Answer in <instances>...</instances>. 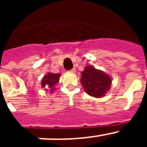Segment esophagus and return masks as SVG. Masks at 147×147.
<instances>
[{
  "instance_id": "34e87169",
  "label": "esophagus",
  "mask_w": 147,
  "mask_h": 147,
  "mask_svg": "<svg viewBox=\"0 0 147 147\" xmlns=\"http://www.w3.org/2000/svg\"><path fill=\"white\" fill-rule=\"evenodd\" d=\"M75 71H76V69H75L74 67V68H72V69H71L70 70V72H72V73H74Z\"/></svg>"
}]
</instances>
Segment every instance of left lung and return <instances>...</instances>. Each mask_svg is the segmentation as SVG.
<instances>
[{
    "instance_id": "left-lung-1",
    "label": "left lung",
    "mask_w": 147,
    "mask_h": 147,
    "mask_svg": "<svg viewBox=\"0 0 147 147\" xmlns=\"http://www.w3.org/2000/svg\"><path fill=\"white\" fill-rule=\"evenodd\" d=\"M81 84L85 91L91 96H103L110 90L111 79L102 71L97 70L91 66H86L82 72Z\"/></svg>"
}]
</instances>
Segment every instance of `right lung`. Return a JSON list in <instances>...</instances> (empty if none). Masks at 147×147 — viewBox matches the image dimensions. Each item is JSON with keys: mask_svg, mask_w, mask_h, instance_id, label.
Listing matches in <instances>:
<instances>
[{"mask_svg": "<svg viewBox=\"0 0 147 147\" xmlns=\"http://www.w3.org/2000/svg\"><path fill=\"white\" fill-rule=\"evenodd\" d=\"M59 74H53V73H49L47 75H45L42 80V88H48V89L53 90L54 89V86L59 82ZM47 90V89H46Z\"/></svg>", "mask_w": 147, "mask_h": 147, "instance_id": "right-lung-1", "label": "right lung"}]
</instances>
